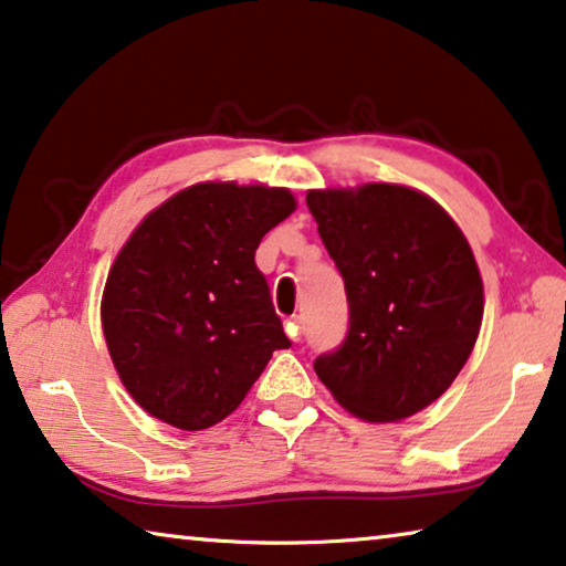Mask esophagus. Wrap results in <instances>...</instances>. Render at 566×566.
<instances>
[{"mask_svg":"<svg viewBox=\"0 0 566 566\" xmlns=\"http://www.w3.org/2000/svg\"><path fill=\"white\" fill-rule=\"evenodd\" d=\"M284 329H286V335H290L294 343H300L302 339V329H300V317H292V319H286V325H284Z\"/></svg>","mask_w":566,"mask_h":566,"instance_id":"esophagus-1","label":"esophagus"}]
</instances>
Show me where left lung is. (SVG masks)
<instances>
[{
  "label": "left lung",
  "mask_w": 566,
  "mask_h": 566,
  "mask_svg": "<svg viewBox=\"0 0 566 566\" xmlns=\"http://www.w3.org/2000/svg\"><path fill=\"white\" fill-rule=\"evenodd\" d=\"M322 244L345 280L349 327L317 378L373 423L416 416L451 388L483 317L479 264L455 221L398 184L310 191Z\"/></svg>",
  "instance_id": "8db88e82"
}]
</instances>
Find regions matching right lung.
Here are the masks:
<instances>
[{"mask_svg":"<svg viewBox=\"0 0 566 566\" xmlns=\"http://www.w3.org/2000/svg\"><path fill=\"white\" fill-rule=\"evenodd\" d=\"M297 209L286 188L196 184L150 211L107 274L101 317L125 390L181 430L239 408L292 343L254 254Z\"/></svg>","mask_w":566,"mask_h":566,"instance_id":"add662e5","label":"right lung"}]
</instances>
